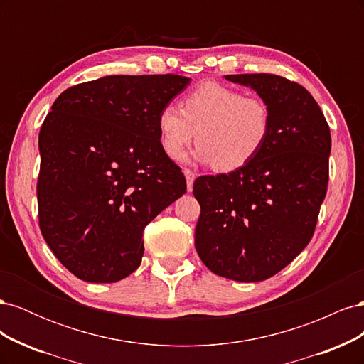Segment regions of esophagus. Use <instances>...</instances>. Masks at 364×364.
I'll use <instances>...</instances> for the list:
<instances>
[{
  "label": "esophagus",
  "instance_id": "1",
  "mask_svg": "<svg viewBox=\"0 0 364 364\" xmlns=\"http://www.w3.org/2000/svg\"><path fill=\"white\" fill-rule=\"evenodd\" d=\"M183 174H185V179H186V190L191 191V190H193V182H194L196 174H194L191 170H188V168L183 170Z\"/></svg>",
  "mask_w": 364,
  "mask_h": 364
}]
</instances>
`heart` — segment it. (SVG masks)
Returning <instances> with one entry per match:
<instances>
[{
  "label": "heart",
  "mask_w": 364,
  "mask_h": 364,
  "mask_svg": "<svg viewBox=\"0 0 364 364\" xmlns=\"http://www.w3.org/2000/svg\"><path fill=\"white\" fill-rule=\"evenodd\" d=\"M165 153L182 158L197 136L194 158L215 170L234 171L255 158L272 134V112L259 97L208 82L183 98L182 111L165 105L158 115Z\"/></svg>",
  "instance_id": "heart-1"
}]
</instances>
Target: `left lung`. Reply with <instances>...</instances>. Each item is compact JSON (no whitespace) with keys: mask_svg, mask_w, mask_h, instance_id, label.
<instances>
[{"mask_svg":"<svg viewBox=\"0 0 364 364\" xmlns=\"http://www.w3.org/2000/svg\"><path fill=\"white\" fill-rule=\"evenodd\" d=\"M272 112V134L247 165L202 176L194 243L213 273L238 282L277 274L310 243L328 186L331 134L313 95L274 74H232Z\"/></svg>","mask_w":364,"mask_h":364,"instance_id":"1","label":"left lung"}]
</instances>
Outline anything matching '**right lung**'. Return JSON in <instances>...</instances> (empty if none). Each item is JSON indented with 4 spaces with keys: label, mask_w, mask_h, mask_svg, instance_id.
<instances>
[{
    "label": "right lung",
    "mask_w": 364,
    "mask_h": 364,
    "mask_svg": "<svg viewBox=\"0 0 364 364\" xmlns=\"http://www.w3.org/2000/svg\"><path fill=\"white\" fill-rule=\"evenodd\" d=\"M191 79L106 75L68 87L39 132V226L86 282H117L144 255L142 232L186 191L161 144L158 115Z\"/></svg>",
    "instance_id": "1"
}]
</instances>
